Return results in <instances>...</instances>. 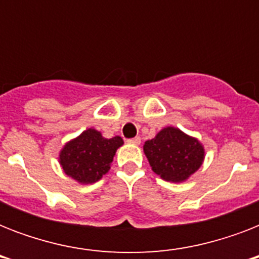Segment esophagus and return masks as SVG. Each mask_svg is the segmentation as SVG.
I'll return each mask as SVG.
<instances>
[{"label": "esophagus", "instance_id": "obj_1", "mask_svg": "<svg viewBox=\"0 0 259 259\" xmlns=\"http://www.w3.org/2000/svg\"><path fill=\"white\" fill-rule=\"evenodd\" d=\"M127 142H129V144H134V145H138V144L141 142V138H140V137L130 138V140H127Z\"/></svg>", "mask_w": 259, "mask_h": 259}]
</instances>
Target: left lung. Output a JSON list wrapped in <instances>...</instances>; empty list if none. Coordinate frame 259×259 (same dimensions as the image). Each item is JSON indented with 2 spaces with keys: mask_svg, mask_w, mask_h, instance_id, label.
Listing matches in <instances>:
<instances>
[{
  "mask_svg": "<svg viewBox=\"0 0 259 259\" xmlns=\"http://www.w3.org/2000/svg\"><path fill=\"white\" fill-rule=\"evenodd\" d=\"M152 170L166 181L181 183L196 172L204 160V148L196 138L177 127H164L144 144Z\"/></svg>",
  "mask_w": 259,
  "mask_h": 259,
  "instance_id": "obj_1",
  "label": "left lung"
}]
</instances>
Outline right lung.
I'll list each match as a JSON object with an SVG mask.
<instances>
[{
  "label": "right lung",
  "instance_id": "right-lung-1",
  "mask_svg": "<svg viewBox=\"0 0 259 259\" xmlns=\"http://www.w3.org/2000/svg\"><path fill=\"white\" fill-rule=\"evenodd\" d=\"M122 145L119 136L105 138L101 132L87 129L63 146L59 162L67 176L80 184H91L109 172L115 152Z\"/></svg>",
  "mask_w": 259,
  "mask_h": 259
}]
</instances>
